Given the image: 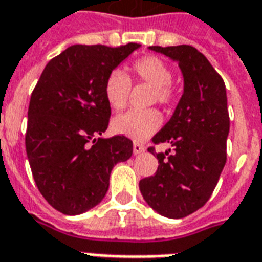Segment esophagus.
I'll use <instances>...</instances> for the list:
<instances>
[{
  "mask_svg": "<svg viewBox=\"0 0 262 262\" xmlns=\"http://www.w3.org/2000/svg\"><path fill=\"white\" fill-rule=\"evenodd\" d=\"M144 151V146H143L142 143L135 142L133 143V153L135 154H140Z\"/></svg>",
  "mask_w": 262,
  "mask_h": 262,
  "instance_id": "esophagus-1",
  "label": "esophagus"
}]
</instances>
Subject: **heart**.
<instances>
[{
  "mask_svg": "<svg viewBox=\"0 0 262 262\" xmlns=\"http://www.w3.org/2000/svg\"><path fill=\"white\" fill-rule=\"evenodd\" d=\"M130 70L133 80L153 86L150 102H157L164 108H168L176 102V91L170 85L172 81V71L163 60L154 56L142 57L132 64ZM130 90V80L119 70L112 71L106 77L103 84L105 99L109 106L115 111H122L127 105ZM160 125H161V116L154 109H148V111L132 109L126 114L116 116L112 120L114 132L137 140H143L150 135H153Z\"/></svg>",
  "mask_w": 262,
  "mask_h": 262,
  "instance_id": "heart-1",
  "label": "heart"
}]
</instances>
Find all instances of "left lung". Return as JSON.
Instances as JSON below:
<instances>
[{"label": "left lung", "mask_w": 262, "mask_h": 262, "mask_svg": "<svg viewBox=\"0 0 262 262\" xmlns=\"http://www.w3.org/2000/svg\"><path fill=\"white\" fill-rule=\"evenodd\" d=\"M150 50L178 61L184 75V94L174 115L156 133L154 144L168 143L157 156L156 174L143 178L139 188L144 201L156 212L170 219H181L208 202L226 164V140L230 119L223 78L196 49L150 46Z\"/></svg>", "instance_id": "obj_1"}]
</instances>
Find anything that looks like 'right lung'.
<instances>
[{"mask_svg":"<svg viewBox=\"0 0 262 262\" xmlns=\"http://www.w3.org/2000/svg\"><path fill=\"white\" fill-rule=\"evenodd\" d=\"M139 48L70 46L49 61L32 92L26 154L37 189L61 213L80 214L97 206L114 165L130 159V139L99 136L111 118L105 80Z\"/></svg>","mask_w":262,"mask_h":262,"instance_id":"right-lung-1","label":"right lung"}]
</instances>
